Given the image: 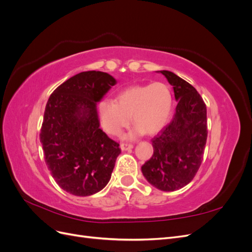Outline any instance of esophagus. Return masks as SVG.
<instances>
[{"label":"esophagus","instance_id":"1","mask_svg":"<svg viewBox=\"0 0 252 252\" xmlns=\"http://www.w3.org/2000/svg\"><path fill=\"white\" fill-rule=\"evenodd\" d=\"M120 148L122 150H128V149H131L133 148V145L132 144H127V143H122L120 145Z\"/></svg>","mask_w":252,"mask_h":252}]
</instances>
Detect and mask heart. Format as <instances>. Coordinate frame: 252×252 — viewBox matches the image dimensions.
I'll list each match as a JSON object with an SVG mask.
<instances>
[{
    "mask_svg": "<svg viewBox=\"0 0 252 252\" xmlns=\"http://www.w3.org/2000/svg\"><path fill=\"white\" fill-rule=\"evenodd\" d=\"M171 109V91L162 82L131 86L121 91L116 102L104 100L98 104L102 126L111 135L120 136L131 117L135 126L129 138L158 132L168 122Z\"/></svg>",
    "mask_w": 252,
    "mask_h": 252,
    "instance_id": "heart-1",
    "label": "heart"
}]
</instances>
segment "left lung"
Listing matches in <instances>:
<instances>
[{"label": "left lung", "mask_w": 252, "mask_h": 252, "mask_svg": "<svg viewBox=\"0 0 252 252\" xmlns=\"http://www.w3.org/2000/svg\"><path fill=\"white\" fill-rule=\"evenodd\" d=\"M173 86L178 105L168 125L151 140L154 155L142 166L144 177L159 190L174 191L189 184L203 161L207 141V109L188 82L159 71Z\"/></svg>", "instance_id": "8db88e82"}]
</instances>
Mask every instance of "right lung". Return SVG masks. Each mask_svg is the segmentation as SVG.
Masks as SVG:
<instances>
[{
	"label": "right lung",
	"mask_w": 252,
	"mask_h": 252,
	"mask_svg": "<svg viewBox=\"0 0 252 252\" xmlns=\"http://www.w3.org/2000/svg\"><path fill=\"white\" fill-rule=\"evenodd\" d=\"M117 84L110 74L84 71L53 91L44 112L40 140L45 163L65 191L87 196L111 178L120 144L100 128L96 103Z\"/></svg>",
	"instance_id": "add662e5"
}]
</instances>
